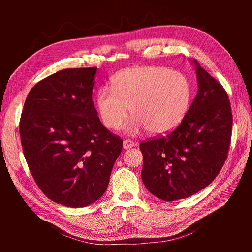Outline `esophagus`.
<instances>
[{
  "label": "esophagus",
  "mask_w": 252,
  "mask_h": 252,
  "mask_svg": "<svg viewBox=\"0 0 252 252\" xmlns=\"http://www.w3.org/2000/svg\"><path fill=\"white\" fill-rule=\"evenodd\" d=\"M135 146V143L131 141V140H126L123 141V148L127 149V148H131V147H134Z\"/></svg>",
  "instance_id": "34e87169"
}]
</instances>
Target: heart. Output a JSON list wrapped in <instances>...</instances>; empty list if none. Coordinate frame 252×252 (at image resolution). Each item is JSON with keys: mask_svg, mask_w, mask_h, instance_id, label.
<instances>
[{"mask_svg": "<svg viewBox=\"0 0 252 252\" xmlns=\"http://www.w3.org/2000/svg\"><path fill=\"white\" fill-rule=\"evenodd\" d=\"M191 83L186 74L161 66L134 67L112 78V89L101 87L96 107L101 123L109 130L122 126L129 109L134 118L126 126L136 132L146 127L162 134L178 126L189 111Z\"/></svg>", "mask_w": 252, "mask_h": 252, "instance_id": "obj_1", "label": "heart"}]
</instances>
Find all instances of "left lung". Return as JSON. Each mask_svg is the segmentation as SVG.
<instances>
[{
  "label": "left lung",
  "mask_w": 252,
  "mask_h": 252,
  "mask_svg": "<svg viewBox=\"0 0 252 252\" xmlns=\"http://www.w3.org/2000/svg\"><path fill=\"white\" fill-rule=\"evenodd\" d=\"M198 92L174 130L140 144L142 180L164 201L183 199L205 189L227 159L233 115L222 84L194 61Z\"/></svg>",
  "instance_id": "obj_1"
}]
</instances>
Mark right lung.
Returning a JSON list of instances; mask_svg holds the SVG:
<instances>
[{
	"mask_svg": "<svg viewBox=\"0 0 252 252\" xmlns=\"http://www.w3.org/2000/svg\"><path fill=\"white\" fill-rule=\"evenodd\" d=\"M96 67L69 68L37 82L19 122L21 146L42 192L66 207L103 196L122 140L101 125L92 99Z\"/></svg>",
	"mask_w": 252,
	"mask_h": 252,
	"instance_id": "obj_1",
	"label": "right lung"
}]
</instances>
